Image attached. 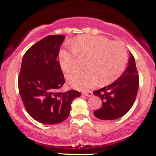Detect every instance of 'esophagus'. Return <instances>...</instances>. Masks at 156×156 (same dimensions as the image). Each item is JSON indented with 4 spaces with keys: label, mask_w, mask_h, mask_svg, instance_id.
<instances>
[{
    "label": "esophagus",
    "mask_w": 156,
    "mask_h": 156,
    "mask_svg": "<svg viewBox=\"0 0 156 156\" xmlns=\"http://www.w3.org/2000/svg\"><path fill=\"white\" fill-rule=\"evenodd\" d=\"M82 94H83V95H85L87 97H90L92 95V92H90V91H89V92H82Z\"/></svg>",
    "instance_id": "34e87169"
}]
</instances>
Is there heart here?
<instances>
[{
    "label": "heart",
    "instance_id": "heart-1",
    "mask_svg": "<svg viewBox=\"0 0 156 156\" xmlns=\"http://www.w3.org/2000/svg\"><path fill=\"white\" fill-rule=\"evenodd\" d=\"M78 56H88L83 71H75L67 76L68 83L80 90L117 80L124 72L128 61L122 44L112 42L102 36H81L72 41L70 46L62 49L58 54L61 67L69 73L76 67Z\"/></svg>",
    "mask_w": 156,
    "mask_h": 156
}]
</instances>
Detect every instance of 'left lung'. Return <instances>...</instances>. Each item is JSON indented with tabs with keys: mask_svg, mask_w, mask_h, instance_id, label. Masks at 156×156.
I'll return each instance as SVG.
<instances>
[{
	"mask_svg": "<svg viewBox=\"0 0 156 156\" xmlns=\"http://www.w3.org/2000/svg\"><path fill=\"white\" fill-rule=\"evenodd\" d=\"M129 55L128 67L122 75L114 83L93 92L103 102L101 108L94 112V115L98 119H119L133 106L139 89V80L133 55L131 53Z\"/></svg>",
	"mask_w": 156,
	"mask_h": 156,
	"instance_id": "1",
	"label": "left lung"
}]
</instances>
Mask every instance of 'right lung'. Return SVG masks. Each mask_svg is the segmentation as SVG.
<instances>
[{"label": "right lung", "mask_w": 156, "mask_h": 156, "mask_svg": "<svg viewBox=\"0 0 156 156\" xmlns=\"http://www.w3.org/2000/svg\"><path fill=\"white\" fill-rule=\"evenodd\" d=\"M65 37L51 35L31 46L23 58L18 88L27 112L45 125L58 124L69 114L76 90L58 92L65 83L58 56Z\"/></svg>", "instance_id": "1"}]
</instances>
